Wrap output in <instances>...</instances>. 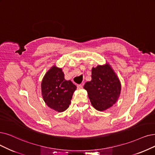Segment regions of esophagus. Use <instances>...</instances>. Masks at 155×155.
Listing matches in <instances>:
<instances>
[{"instance_id":"esophagus-1","label":"esophagus","mask_w":155,"mask_h":155,"mask_svg":"<svg viewBox=\"0 0 155 155\" xmlns=\"http://www.w3.org/2000/svg\"><path fill=\"white\" fill-rule=\"evenodd\" d=\"M77 88L78 90H81L83 88V85L82 84H78Z\"/></svg>"}]
</instances>
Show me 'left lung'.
Wrapping results in <instances>:
<instances>
[{
    "mask_svg": "<svg viewBox=\"0 0 155 155\" xmlns=\"http://www.w3.org/2000/svg\"><path fill=\"white\" fill-rule=\"evenodd\" d=\"M84 89L87 91L92 106L98 111H104L118 100L121 84L110 65L106 63L92 68L91 80L84 84Z\"/></svg>",
    "mask_w": 155,
    "mask_h": 155,
    "instance_id": "1",
    "label": "left lung"
}]
</instances>
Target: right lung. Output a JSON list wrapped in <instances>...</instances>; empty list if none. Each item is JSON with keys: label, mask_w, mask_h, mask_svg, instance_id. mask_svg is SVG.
Returning <instances> with one entry per match:
<instances>
[{"label": "right lung", "mask_w": 155, "mask_h": 155, "mask_svg": "<svg viewBox=\"0 0 155 155\" xmlns=\"http://www.w3.org/2000/svg\"><path fill=\"white\" fill-rule=\"evenodd\" d=\"M77 87L71 81L65 79L61 68L52 66L43 77L41 93L47 106L58 113L69 107L74 92Z\"/></svg>", "instance_id": "obj_1"}]
</instances>
